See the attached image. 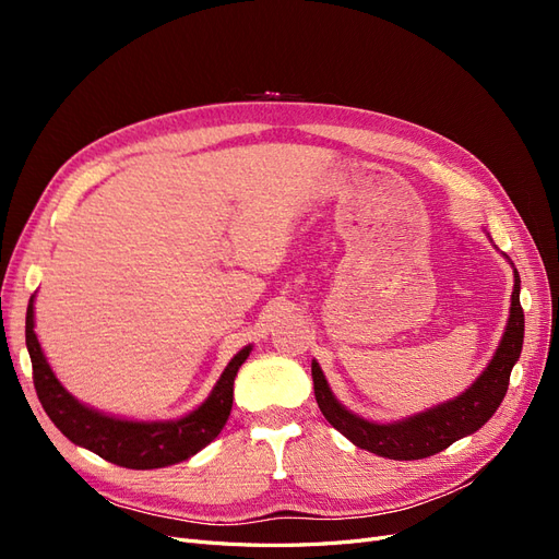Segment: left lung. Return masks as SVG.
I'll return each instance as SVG.
<instances>
[{
	"label": "left lung",
	"instance_id": "1",
	"mask_svg": "<svg viewBox=\"0 0 559 559\" xmlns=\"http://www.w3.org/2000/svg\"><path fill=\"white\" fill-rule=\"evenodd\" d=\"M524 337V312L520 306V275L515 270V286L511 298V317L503 341L489 361L485 373L473 382L468 392L436 408L408 417L394 425H373L354 413L345 411L331 394L321 368L312 361L314 399L329 425L335 427L349 441L368 452H376L386 460H425L436 452L450 448L460 438L478 431L485 421L497 413L506 389H509L511 370L520 359Z\"/></svg>",
	"mask_w": 559,
	"mask_h": 559
}]
</instances>
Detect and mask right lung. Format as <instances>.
I'll list each match as a JSON object with an SVG mask.
<instances>
[{"mask_svg":"<svg viewBox=\"0 0 559 559\" xmlns=\"http://www.w3.org/2000/svg\"><path fill=\"white\" fill-rule=\"evenodd\" d=\"M25 343L32 359V380H35L37 396L50 421L72 443L83 445L111 464L140 471L183 462L214 441L218 431L224 429L233 408L235 376H238V368L251 352V347H245L235 354L224 376L212 389L210 399L198 411L177 421H151L148 425V421H128L99 415L64 392V386L56 380L53 370L46 364L35 335L32 298L25 317Z\"/></svg>","mask_w":559,"mask_h":559,"instance_id":"add662e5","label":"right lung"}]
</instances>
